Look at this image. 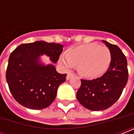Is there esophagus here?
I'll use <instances>...</instances> for the list:
<instances>
[{
    "label": "esophagus",
    "mask_w": 134,
    "mask_h": 134,
    "mask_svg": "<svg viewBox=\"0 0 134 134\" xmlns=\"http://www.w3.org/2000/svg\"><path fill=\"white\" fill-rule=\"evenodd\" d=\"M73 75H74V74H73L72 72H70L67 73V77H66V78H67V80H70V79L71 78V77H72Z\"/></svg>",
    "instance_id": "34e87169"
}]
</instances>
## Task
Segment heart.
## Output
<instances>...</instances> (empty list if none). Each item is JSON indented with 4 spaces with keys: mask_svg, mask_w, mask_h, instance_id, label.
I'll return each mask as SVG.
<instances>
[{
    "mask_svg": "<svg viewBox=\"0 0 134 134\" xmlns=\"http://www.w3.org/2000/svg\"><path fill=\"white\" fill-rule=\"evenodd\" d=\"M60 62L66 67L77 66L79 72L87 78H95L103 75L109 67L111 54L109 49L96 43L72 47L65 53Z\"/></svg>",
    "mask_w": 134,
    "mask_h": 134,
    "instance_id": "b5f03b06",
    "label": "heart"
}]
</instances>
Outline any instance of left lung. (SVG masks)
Here are the masks:
<instances>
[{
  "instance_id": "8db88e82",
  "label": "left lung",
  "mask_w": 134,
  "mask_h": 134,
  "mask_svg": "<svg viewBox=\"0 0 134 134\" xmlns=\"http://www.w3.org/2000/svg\"><path fill=\"white\" fill-rule=\"evenodd\" d=\"M111 54V61L106 72L100 77L81 80L77 99L82 105L90 110L108 109L118 100L126 86L129 72L127 59L121 49L115 44L103 41Z\"/></svg>"
}]
</instances>
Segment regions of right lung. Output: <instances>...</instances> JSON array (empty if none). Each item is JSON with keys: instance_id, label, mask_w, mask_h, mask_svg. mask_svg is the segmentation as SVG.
Here are the masks:
<instances>
[{"instance_id": "obj_1", "label": "right lung", "mask_w": 134, "mask_h": 134, "mask_svg": "<svg viewBox=\"0 0 134 134\" xmlns=\"http://www.w3.org/2000/svg\"><path fill=\"white\" fill-rule=\"evenodd\" d=\"M62 49V44L38 41L21 44L11 52L5 77L10 93L19 104L40 110L52 103L67 74L57 72L53 64L44 65L39 57L46 54L57 63Z\"/></svg>"}]
</instances>
